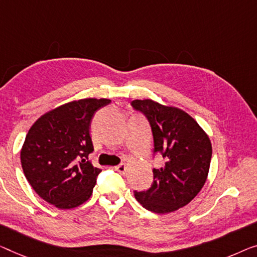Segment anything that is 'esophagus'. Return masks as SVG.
<instances>
[{
  "instance_id": "34e87169",
  "label": "esophagus",
  "mask_w": 257,
  "mask_h": 257,
  "mask_svg": "<svg viewBox=\"0 0 257 257\" xmlns=\"http://www.w3.org/2000/svg\"><path fill=\"white\" fill-rule=\"evenodd\" d=\"M114 168H115V171H117L118 173H121V174H124L125 171H127V166H125L124 164H120V165H117Z\"/></svg>"
}]
</instances>
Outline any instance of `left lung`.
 I'll list each match as a JSON object with an SVG mask.
<instances>
[{"instance_id":"left-lung-1","label":"left lung","mask_w":257,"mask_h":257,"mask_svg":"<svg viewBox=\"0 0 257 257\" xmlns=\"http://www.w3.org/2000/svg\"><path fill=\"white\" fill-rule=\"evenodd\" d=\"M151 125L153 152H160L165 166L153 168V183L135 191L143 208L156 213L173 212L200 193L208 178L212 147L209 136L185 110L151 100H134Z\"/></svg>"}]
</instances>
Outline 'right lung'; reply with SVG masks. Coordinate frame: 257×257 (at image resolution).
<instances>
[{
  "label": "right lung",
  "instance_id": "add662e5",
  "mask_svg": "<svg viewBox=\"0 0 257 257\" xmlns=\"http://www.w3.org/2000/svg\"><path fill=\"white\" fill-rule=\"evenodd\" d=\"M109 99L87 98L61 105L30 128L21 151L24 174L46 202L72 209L89 200L100 168L92 165L91 120Z\"/></svg>",
  "mask_w": 257,
  "mask_h": 257
}]
</instances>
